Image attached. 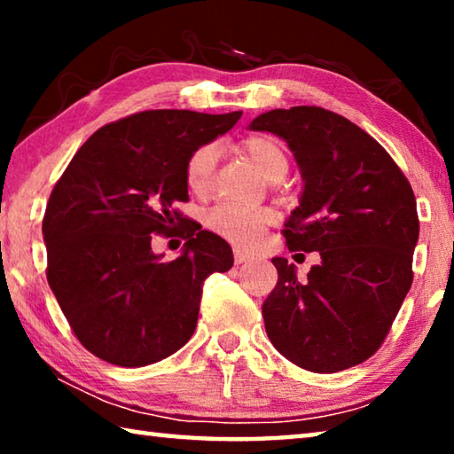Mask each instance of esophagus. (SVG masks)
<instances>
[{
    "label": "esophagus",
    "mask_w": 454,
    "mask_h": 454,
    "mask_svg": "<svg viewBox=\"0 0 454 454\" xmlns=\"http://www.w3.org/2000/svg\"><path fill=\"white\" fill-rule=\"evenodd\" d=\"M248 260H252V256L248 254V252L234 250V262H236V264H244V262H248Z\"/></svg>",
    "instance_id": "esophagus-1"
}]
</instances>
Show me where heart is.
Masks as SVG:
<instances>
[{"mask_svg":"<svg viewBox=\"0 0 454 454\" xmlns=\"http://www.w3.org/2000/svg\"><path fill=\"white\" fill-rule=\"evenodd\" d=\"M240 150L254 164L256 170L268 182H280L288 172V153L284 144L274 136L254 134L244 137ZM216 145L204 144L190 153L184 166V178L192 194H206L212 184L214 168H216ZM274 214L266 208L242 210L234 206H216L206 214L204 224L214 234L242 248H252L260 242L266 228L272 224Z\"/></svg>","mask_w":454,"mask_h":454,"instance_id":"1","label":"heart"}]
</instances>
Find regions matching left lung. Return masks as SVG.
Returning <instances> with one entry per match:
<instances>
[{
    "mask_svg": "<svg viewBox=\"0 0 454 454\" xmlns=\"http://www.w3.org/2000/svg\"><path fill=\"white\" fill-rule=\"evenodd\" d=\"M250 129L286 140L301 204L284 224L290 252H318L306 278L286 258L262 304L266 334L290 363L338 372L371 358L412 284L417 200L388 152L350 120L317 106L270 110Z\"/></svg>",
    "mask_w": 454,
    "mask_h": 454,
    "instance_id": "8db88e82",
    "label": "left lung"
}]
</instances>
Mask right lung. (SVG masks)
<instances>
[{
	"label": "right lung",
	"instance_id": "add662e5",
	"mask_svg": "<svg viewBox=\"0 0 454 454\" xmlns=\"http://www.w3.org/2000/svg\"><path fill=\"white\" fill-rule=\"evenodd\" d=\"M242 112L148 110L106 124L75 152L51 190L42 234L48 282L74 334L116 366L174 355L194 334L202 284L234 264L226 240L176 210L188 202L184 166ZM156 233L187 240L166 263Z\"/></svg>",
	"mask_w": 454,
	"mask_h": 454
}]
</instances>
